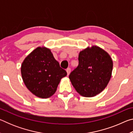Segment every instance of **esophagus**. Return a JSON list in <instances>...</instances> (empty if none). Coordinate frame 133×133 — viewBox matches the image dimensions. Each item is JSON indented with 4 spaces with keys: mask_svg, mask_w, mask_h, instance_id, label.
<instances>
[{
    "mask_svg": "<svg viewBox=\"0 0 133 133\" xmlns=\"http://www.w3.org/2000/svg\"><path fill=\"white\" fill-rule=\"evenodd\" d=\"M70 71H71V69H70V68H67V69H66V71H67V75H69L70 73Z\"/></svg>",
    "mask_w": 133,
    "mask_h": 133,
    "instance_id": "1",
    "label": "esophagus"
}]
</instances>
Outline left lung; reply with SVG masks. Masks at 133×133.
Instances as JSON below:
<instances>
[{
    "instance_id": "1",
    "label": "left lung",
    "mask_w": 133,
    "mask_h": 133,
    "mask_svg": "<svg viewBox=\"0 0 133 133\" xmlns=\"http://www.w3.org/2000/svg\"><path fill=\"white\" fill-rule=\"evenodd\" d=\"M112 58L109 53L98 46L81 51L78 65L69 75L76 90L81 96L91 97L104 90L111 77Z\"/></svg>"
}]
</instances>
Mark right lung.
Segmentation results:
<instances>
[{
  "label": "right lung",
  "mask_w": 133,
  "mask_h": 133,
  "mask_svg": "<svg viewBox=\"0 0 133 133\" xmlns=\"http://www.w3.org/2000/svg\"><path fill=\"white\" fill-rule=\"evenodd\" d=\"M24 84L38 97L47 98L53 96L66 70L60 67L50 49L38 47L24 58L21 66Z\"/></svg>",
  "instance_id": "1"
}]
</instances>
